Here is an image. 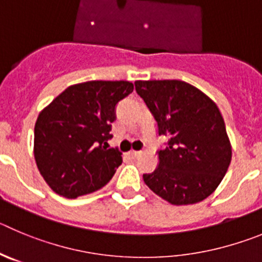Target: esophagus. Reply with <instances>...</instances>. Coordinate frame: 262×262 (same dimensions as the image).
I'll use <instances>...</instances> for the list:
<instances>
[{
  "instance_id": "1",
  "label": "esophagus",
  "mask_w": 262,
  "mask_h": 262,
  "mask_svg": "<svg viewBox=\"0 0 262 262\" xmlns=\"http://www.w3.org/2000/svg\"><path fill=\"white\" fill-rule=\"evenodd\" d=\"M127 156H128L129 158H136L140 156V152H136V150H131V152L127 153Z\"/></svg>"
}]
</instances>
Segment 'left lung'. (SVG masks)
I'll list each match as a JSON object with an SVG mask.
<instances>
[{"label":"left lung","instance_id":"left-lung-1","mask_svg":"<svg viewBox=\"0 0 262 262\" xmlns=\"http://www.w3.org/2000/svg\"><path fill=\"white\" fill-rule=\"evenodd\" d=\"M135 88L153 115L157 135L167 139L166 147L157 150V167L143 174L144 182L174 205L203 201L224 179L231 161L220 109L182 80H138Z\"/></svg>","mask_w":262,"mask_h":262}]
</instances>
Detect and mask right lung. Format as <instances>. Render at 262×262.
Returning a JSON list of instances; mask_svg holds the SVG:
<instances>
[{
    "instance_id": "right-lung-1",
    "label": "right lung",
    "mask_w": 262,
    "mask_h": 262,
    "mask_svg": "<svg viewBox=\"0 0 262 262\" xmlns=\"http://www.w3.org/2000/svg\"><path fill=\"white\" fill-rule=\"evenodd\" d=\"M134 91L124 80L75 84L57 96L35 124L36 165L50 188L67 199L104 187L122 164L107 148L115 106Z\"/></svg>"
}]
</instances>
